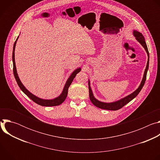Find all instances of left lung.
<instances>
[{"mask_svg":"<svg viewBox=\"0 0 160 160\" xmlns=\"http://www.w3.org/2000/svg\"><path fill=\"white\" fill-rule=\"evenodd\" d=\"M133 35L135 37V39L138 40L141 44L142 46L144 48V49H145V51H146V52L148 54V57L146 67L144 73V75H143V78H142V80L141 82V84L139 85V87L134 91V92H133L127 96L126 97H125L123 98H122V99H120L118 101H114V102H102V101H100L98 100L94 97V96L93 94V92H92V88H91V87H90V80H88V90H89L90 99L94 105H95L96 107H98L99 108L103 109H107V110H112V111H116V110H118V109L122 108V107H123L125 105H126L127 103H128L130 101H131L132 99H133L137 96L139 94V93L140 92V91L141 90V89L142 88V87L144 85V83H145L146 80L147 72H148V68H149V51H148V49L146 43L145 42V38H144V36L142 35V34L141 32H138V31L133 30Z\"/></svg>","mask_w":160,"mask_h":160,"instance_id":"1","label":"left lung"}]
</instances>
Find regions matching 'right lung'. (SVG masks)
Returning <instances> with one entry per match:
<instances>
[{"instance_id":"right-lung-1","label":"right lung","mask_w":160,"mask_h":160,"mask_svg":"<svg viewBox=\"0 0 160 160\" xmlns=\"http://www.w3.org/2000/svg\"><path fill=\"white\" fill-rule=\"evenodd\" d=\"M19 38V36L18 37L16 40L15 41L14 43V46H13V51H12V62H13V73H14V75L15 77V79L17 82L18 85H19V88H21V90L29 98H30L33 101H34L35 103L42 106H58L60 105L61 104H62L64 100L66 99L67 95H68V88L70 86L71 83H72L74 78L76 77L77 74L78 73H79L81 71V68H77V69L73 71L72 72V73L71 74V75L69 77V78H68L64 88L62 89V91L61 94L57 98L52 99H43L42 98H40L37 96H36L35 95L33 94L32 93H31L30 91L26 88V87L23 85V84L22 83V82H21L18 73H17V70H16V63H15V58H14V51H15V47H16V44L17 42V40Z\"/></svg>"}]
</instances>
